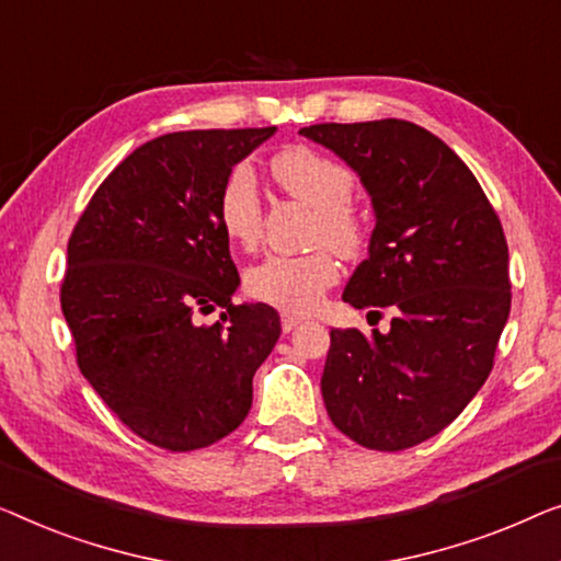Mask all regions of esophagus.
Returning a JSON list of instances; mask_svg holds the SVG:
<instances>
[{"label":"esophagus","instance_id":"1","mask_svg":"<svg viewBox=\"0 0 561 561\" xmlns=\"http://www.w3.org/2000/svg\"><path fill=\"white\" fill-rule=\"evenodd\" d=\"M302 322H305L302 314L282 312V330H284V333H289V330H295L297 325H302Z\"/></svg>","mask_w":561,"mask_h":561}]
</instances>
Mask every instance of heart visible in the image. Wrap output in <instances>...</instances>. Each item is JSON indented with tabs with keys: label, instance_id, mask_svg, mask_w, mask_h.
<instances>
[{
	"label": "heart",
	"instance_id": "b5f03b06",
	"mask_svg": "<svg viewBox=\"0 0 561 561\" xmlns=\"http://www.w3.org/2000/svg\"><path fill=\"white\" fill-rule=\"evenodd\" d=\"M272 175L282 191L314 208V241H328L351 256L366 239V218L351 203L353 172L333 157L310 147H287L272 157ZM216 218L224 236L236 247L251 249L262 233V198L254 170L247 162L226 172L216 195ZM341 274L330 249L310 254H272L247 272V291L266 305L289 312H310Z\"/></svg>",
	"mask_w": 561,
	"mask_h": 561
}]
</instances>
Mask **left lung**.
I'll return each mask as SVG.
<instances>
[{
    "mask_svg": "<svg viewBox=\"0 0 561 561\" xmlns=\"http://www.w3.org/2000/svg\"><path fill=\"white\" fill-rule=\"evenodd\" d=\"M299 134L351 164L374 205L368 259L343 299L368 314L393 310L389 333L330 330L322 399L343 435L399 453L455 422L491 374L511 312L506 236L468 164L422 126L381 119Z\"/></svg>",
    "mask_w": 561,
    "mask_h": 561,
    "instance_id": "obj_1",
    "label": "left lung"
}]
</instances>
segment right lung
I'll use <instances>...</instances> for the list:
<instances>
[{"mask_svg":"<svg viewBox=\"0 0 561 561\" xmlns=\"http://www.w3.org/2000/svg\"><path fill=\"white\" fill-rule=\"evenodd\" d=\"M274 131L162 134L116 164L70 233L60 307L78 368L134 435L170 453L247 420L279 341L274 307L231 302L241 279L216 218L226 172ZM216 306L218 323L194 322Z\"/></svg>","mask_w":561,"mask_h":561,"instance_id":"obj_1","label":"right lung"}]
</instances>
